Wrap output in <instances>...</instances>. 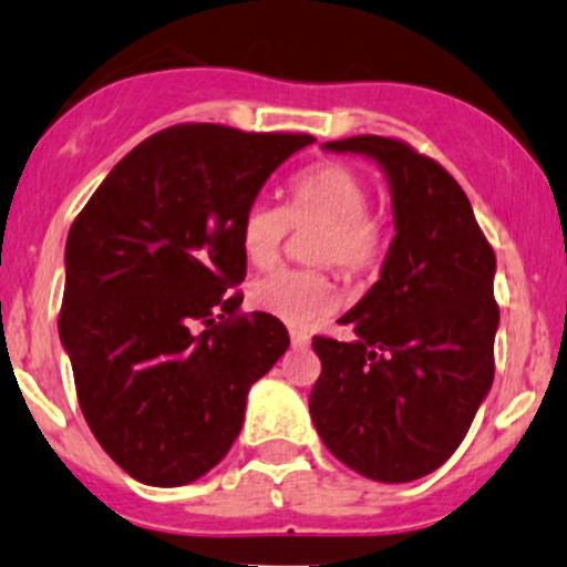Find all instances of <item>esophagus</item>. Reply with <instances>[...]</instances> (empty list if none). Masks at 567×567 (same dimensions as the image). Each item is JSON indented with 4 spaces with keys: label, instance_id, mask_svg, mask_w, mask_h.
I'll return each instance as SVG.
<instances>
[{
    "label": "esophagus",
    "instance_id": "obj_1",
    "mask_svg": "<svg viewBox=\"0 0 567 567\" xmlns=\"http://www.w3.org/2000/svg\"><path fill=\"white\" fill-rule=\"evenodd\" d=\"M290 342H293V348H307L309 333L303 329H290Z\"/></svg>",
    "mask_w": 567,
    "mask_h": 567
}]
</instances>
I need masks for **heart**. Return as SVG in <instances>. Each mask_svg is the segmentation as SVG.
Segmentation results:
<instances>
[{
    "label": "heart",
    "instance_id": "1",
    "mask_svg": "<svg viewBox=\"0 0 567 567\" xmlns=\"http://www.w3.org/2000/svg\"><path fill=\"white\" fill-rule=\"evenodd\" d=\"M369 187L350 165L326 159L293 178L288 206L255 200L238 225V244L252 266L277 264L290 228L315 230L309 255L318 264L337 266L344 277H361L380 264L385 230L367 208ZM249 301L260 312L285 323H309L333 307V285L323 268H279L249 288Z\"/></svg>",
    "mask_w": 567,
    "mask_h": 567
}]
</instances>
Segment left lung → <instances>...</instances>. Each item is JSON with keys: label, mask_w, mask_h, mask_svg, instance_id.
<instances>
[{"label": "left lung", "mask_w": 567, "mask_h": 567, "mask_svg": "<svg viewBox=\"0 0 567 567\" xmlns=\"http://www.w3.org/2000/svg\"><path fill=\"white\" fill-rule=\"evenodd\" d=\"M323 148L383 168L396 236L378 282L339 320L353 323V342L312 339L323 372L309 413L339 462L380 484H408L454 454L492 389L497 260L443 165L380 135Z\"/></svg>", "instance_id": "obj_1"}]
</instances>
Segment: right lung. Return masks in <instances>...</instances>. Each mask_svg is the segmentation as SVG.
I'll return each mask as SVG.
<instances>
[{
    "label": "right lung",
    "instance_id": "right-lung-1",
    "mask_svg": "<svg viewBox=\"0 0 567 567\" xmlns=\"http://www.w3.org/2000/svg\"><path fill=\"white\" fill-rule=\"evenodd\" d=\"M312 135L176 124L113 165L64 247L59 339L81 413L118 467L184 486L230 451L244 408L288 350L274 315H241L244 212Z\"/></svg>",
    "mask_w": 567,
    "mask_h": 567
}]
</instances>
